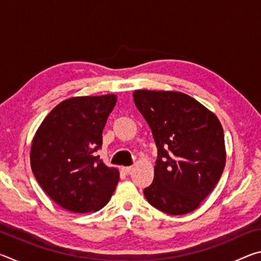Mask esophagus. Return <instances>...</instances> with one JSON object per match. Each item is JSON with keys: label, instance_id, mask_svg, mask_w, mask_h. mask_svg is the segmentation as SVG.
I'll return each instance as SVG.
<instances>
[{"label": "esophagus", "instance_id": "1", "mask_svg": "<svg viewBox=\"0 0 261 261\" xmlns=\"http://www.w3.org/2000/svg\"><path fill=\"white\" fill-rule=\"evenodd\" d=\"M132 170V167L131 166H127V167H122V171L124 173L125 175H127Z\"/></svg>", "mask_w": 261, "mask_h": 261}]
</instances>
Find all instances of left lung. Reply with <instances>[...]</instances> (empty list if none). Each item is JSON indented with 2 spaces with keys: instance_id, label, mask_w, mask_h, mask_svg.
I'll use <instances>...</instances> for the list:
<instances>
[{
  "instance_id": "1",
  "label": "left lung",
  "mask_w": 261,
  "mask_h": 261,
  "mask_svg": "<svg viewBox=\"0 0 261 261\" xmlns=\"http://www.w3.org/2000/svg\"><path fill=\"white\" fill-rule=\"evenodd\" d=\"M134 100L158 148L153 183L144 189V196L167 214H188L198 208L222 175V125L213 113L179 92L138 90Z\"/></svg>"
}]
</instances>
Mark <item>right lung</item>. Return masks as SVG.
I'll list each match as a JSON object with an SVG mask.
<instances>
[{"instance_id": "obj_1", "label": "right lung", "mask_w": 261, "mask_h": 261, "mask_svg": "<svg viewBox=\"0 0 261 261\" xmlns=\"http://www.w3.org/2000/svg\"><path fill=\"white\" fill-rule=\"evenodd\" d=\"M116 95L78 96L63 101L47 115L31 147V167L43 191L74 213L99 211L120 178L96 152L116 105Z\"/></svg>"}]
</instances>
